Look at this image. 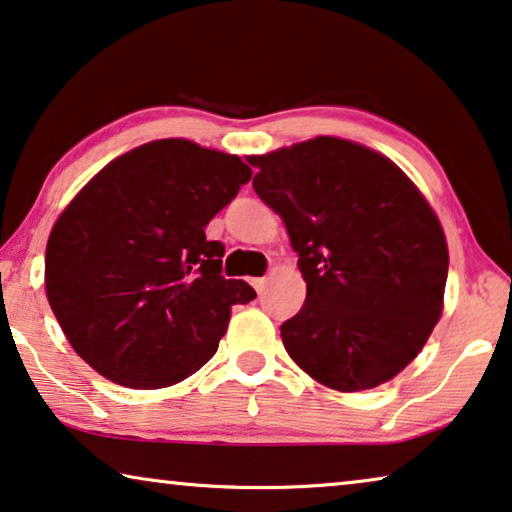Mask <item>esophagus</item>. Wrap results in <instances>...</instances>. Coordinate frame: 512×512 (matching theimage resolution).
Segmentation results:
<instances>
[{
	"label": "esophagus",
	"mask_w": 512,
	"mask_h": 512,
	"mask_svg": "<svg viewBox=\"0 0 512 512\" xmlns=\"http://www.w3.org/2000/svg\"><path fill=\"white\" fill-rule=\"evenodd\" d=\"M264 285H266V278H253V287L257 292H264Z\"/></svg>",
	"instance_id": "esophagus-1"
}]
</instances>
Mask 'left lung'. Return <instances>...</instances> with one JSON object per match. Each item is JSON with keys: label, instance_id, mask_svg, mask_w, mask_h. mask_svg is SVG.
Segmentation results:
<instances>
[{"label": "left lung", "instance_id": "obj_1", "mask_svg": "<svg viewBox=\"0 0 512 512\" xmlns=\"http://www.w3.org/2000/svg\"><path fill=\"white\" fill-rule=\"evenodd\" d=\"M253 188L287 227L308 294L280 326L303 372L342 393L393 379L444 308L439 218L393 160L340 137L253 156Z\"/></svg>", "mask_w": 512, "mask_h": 512}]
</instances>
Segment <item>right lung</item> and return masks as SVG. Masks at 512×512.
<instances>
[{"mask_svg":"<svg viewBox=\"0 0 512 512\" xmlns=\"http://www.w3.org/2000/svg\"><path fill=\"white\" fill-rule=\"evenodd\" d=\"M253 170L188 140L114 158L52 227L45 294L61 331L98 375L128 388L179 384L216 354L236 303L255 289L223 273L204 227Z\"/></svg>","mask_w":512,"mask_h":512,"instance_id":"right-lung-1","label":"right lung"}]
</instances>
